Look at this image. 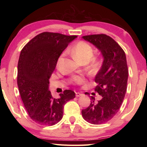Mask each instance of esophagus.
Segmentation results:
<instances>
[{"label":"esophagus","mask_w":147,"mask_h":147,"mask_svg":"<svg viewBox=\"0 0 147 147\" xmlns=\"http://www.w3.org/2000/svg\"><path fill=\"white\" fill-rule=\"evenodd\" d=\"M82 93H79V92H77V93H76V97H78V96H82Z\"/></svg>","instance_id":"34e87169"}]
</instances>
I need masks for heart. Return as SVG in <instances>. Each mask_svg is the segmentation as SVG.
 Returning a JSON list of instances; mask_svg holds the SVG:
<instances>
[{"label": "heart", "instance_id": "1", "mask_svg": "<svg viewBox=\"0 0 147 147\" xmlns=\"http://www.w3.org/2000/svg\"><path fill=\"white\" fill-rule=\"evenodd\" d=\"M72 53L74 58L80 63H87L89 61V69L92 73H96L100 69L102 65V61L100 58L94 57L90 60L94 54V49L90 44L84 41H78L72 49ZM63 56V54H62L59 57L58 64L61 61ZM73 80L75 83L80 84L83 82L84 79L80 76H76L74 78Z\"/></svg>", "mask_w": 147, "mask_h": 147}]
</instances>
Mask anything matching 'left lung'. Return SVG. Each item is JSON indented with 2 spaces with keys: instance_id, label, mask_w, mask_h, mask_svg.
<instances>
[{
  "instance_id": "left-lung-1",
  "label": "left lung",
  "mask_w": 147,
  "mask_h": 147,
  "mask_svg": "<svg viewBox=\"0 0 147 147\" xmlns=\"http://www.w3.org/2000/svg\"><path fill=\"white\" fill-rule=\"evenodd\" d=\"M82 38L95 46L104 58L94 78L98 84L94 91L102 96V99L95 102L94 96H91L90 105L82 111L87 122L100 124L111 120L123 102L128 77L126 58L120 45L106 34L89 35ZM85 94L89 93L86 92Z\"/></svg>"
}]
</instances>
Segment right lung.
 <instances>
[{
  "mask_svg": "<svg viewBox=\"0 0 147 147\" xmlns=\"http://www.w3.org/2000/svg\"><path fill=\"white\" fill-rule=\"evenodd\" d=\"M76 36L43 32L22 49L17 66V85L24 108L32 120L41 125L53 126L63 117L67 102L75 97L65 90L54 98L49 90V78L59 56Z\"/></svg>",
  "mask_w": 147,
  "mask_h": 147,
  "instance_id": "obj_1",
  "label": "right lung"
}]
</instances>
